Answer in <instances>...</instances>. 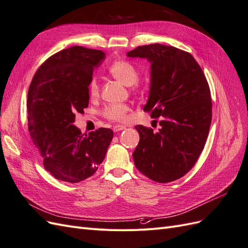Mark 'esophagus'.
<instances>
[{
  "mask_svg": "<svg viewBox=\"0 0 248 248\" xmlns=\"http://www.w3.org/2000/svg\"><path fill=\"white\" fill-rule=\"evenodd\" d=\"M125 128H126V126H124V125H116V126H114V128H112V130H114L115 132H118V131L124 130Z\"/></svg>",
  "mask_w": 248,
  "mask_h": 248,
  "instance_id": "obj_1",
  "label": "esophagus"
}]
</instances>
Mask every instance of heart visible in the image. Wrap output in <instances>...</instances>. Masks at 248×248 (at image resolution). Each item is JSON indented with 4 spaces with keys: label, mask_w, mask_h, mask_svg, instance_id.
<instances>
[{
    "label": "heart",
    "mask_w": 248,
    "mask_h": 248,
    "mask_svg": "<svg viewBox=\"0 0 248 248\" xmlns=\"http://www.w3.org/2000/svg\"><path fill=\"white\" fill-rule=\"evenodd\" d=\"M108 72L110 76L122 82L127 87H131L138 84L139 81V72L131 63L123 61H116L108 67ZM89 94L93 98L99 95V84L97 78H93L89 82ZM129 107L124 103L109 104L102 111L104 118H107L114 122H123L125 121L127 112L129 111Z\"/></svg>",
    "instance_id": "obj_1"
}]
</instances>
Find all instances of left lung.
I'll return each mask as SVG.
<instances>
[{"mask_svg":"<svg viewBox=\"0 0 248 248\" xmlns=\"http://www.w3.org/2000/svg\"><path fill=\"white\" fill-rule=\"evenodd\" d=\"M127 57L151 64L144 110L160 117L157 132L136 126L140 141L132 154L134 164L153 181H175L191 170L206 144L212 119L206 77L189 52L174 46L150 44L128 51Z\"/></svg>","mask_w":248,"mask_h":248,"instance_id":"left-lung-1","label":"left lung"}]
</instances>
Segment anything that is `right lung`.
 <instances>
[{
	"label": "right lung",
	"mask_w": 248,
	"mask_h": 248,
	"mask_svg": "<svg viewBox=\"0 0 248 248\" xmlns=\"http://www.w3.org/2000/svg\"><path fill=\"white\" fill-rule=\"evenodd\" d=\"M106 54L72 46L48 58L36 71L28 92L30 136L56 179L78 183L98 170L114 137L108 128L81 134L76 115L89 106V82Z\"/></svg>",
	"instance_id": "add662e5"
}]
</instances>
